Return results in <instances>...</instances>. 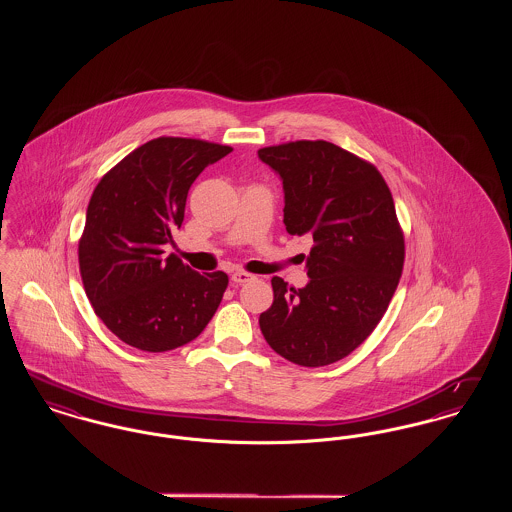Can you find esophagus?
Segmentation results:
<instances>
[{"label":"esophagus","instance_id":"34e87169","mask_svg":"<svg viewBox=\"0 0 512 512\" xmlns=\"http://www.w3.org/2000/svg\"><path fill=\"white\" fill-rule=\"evenodd\" d=\"M251 278H253V274H249V272H245V270H236V272H232V276H230V280H232L234 286L245 284V282H249Z\"/></svg>","mask_w":512,"mask_h":512}]
</instances>
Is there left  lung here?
<instances>
[{"instance_id": "8db88e82", "label": "left lung", "mask_w": 512, "mask_h": 512, "mask_svg": "<svg viewBox=\"0 0 512 512\" xmlns=\"http://www.w3.org/2000/svg\"><path fill=\"white\" fill-rule=\"evenodd\" d=\"M259 157L282 178L288 234L315 240L305 288L272 278L261 332L290 363H338L374 332L403 272L405 238L390 188L372 163L324 140L263 147Z\"/></svg>"}]
</instances>
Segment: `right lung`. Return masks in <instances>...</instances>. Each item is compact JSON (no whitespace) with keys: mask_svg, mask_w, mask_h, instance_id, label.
I'll use <instances>...</instances> for the list:
<instances>
[{"mask_svg":"<svg viewBox=\"0 0 512 512\" xmlns=\"http://www.w3.org/2000/svg\"><path fill=\"white\" fill-rule=\"evenodd\" d=\"M232 151L161 136L103 174L90 197L78 265L96 315L119 340L163 353L195 340L217 313L228 276L163 257L201 171Z\"/></svg>","mask_w":512,"mask_h":512,"instance_id":"1","label":"right lung"}]
</instances>
